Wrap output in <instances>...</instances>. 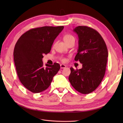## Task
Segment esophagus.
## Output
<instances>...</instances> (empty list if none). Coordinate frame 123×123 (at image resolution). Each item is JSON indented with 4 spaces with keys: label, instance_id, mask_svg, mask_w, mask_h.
<instances>
[{
    "label": "esophagus",
    "instance_id": "1",
    "mask_svg": "<svg viewBox=\"0 0 123 123\" xmlns=\"http://www.w3.org/2000/svg\"><path fill=\"white\" fill-rule=\"evenodd\" d=\"M66 66L64 64H60V68H61V69H64L65 68H66Z\"/></svg>",
    "mask_w": 123,
    "mask_h": 123
}]
</instances>
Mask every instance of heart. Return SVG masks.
Returning a JSON list of instances; mask_svg holds the SVG:
<instances>
[{"label": "heart", "mask_w": 123, "mask_h": 123, "mask_svg": "<svg viewBox=\"0 0 123 123\" xmlns=\"http://www.w3.org/2000/svg\"><path fill=\"white\" fill-rule=\"evenodd\" d=\"M72 39H74V37L72 35L69 34H67L64 35L63 36V40L66 43H67L68 42L71 40ZM61 59V61H62L63 62H66L67 61V59L65 58V57H61V59Z\"/></svg>", "instance_id": "heart-1"}]
</instances>
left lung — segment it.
Returning <instances> with one entry per match:
<instances>
[{
  "label": "left lung",
  "instance_id": "obj_1",
  "mask_svg": "<svg viewBox=\"0 0 123 123\" xmlns=\"http://www.w3.org/2000/svg\"><path fill=\"white\" fill-rule=\"evenodd\" d=\"M79 38L75 61L82 64L80 69L70 68L69 81L75 90L83 94L92 92L100 85L105 75L107 48L100 34L93 28L79 26L74 30Z\"/></svg>",
  "mask_w": 123,
  "mask_h": 123
}]
</instances>
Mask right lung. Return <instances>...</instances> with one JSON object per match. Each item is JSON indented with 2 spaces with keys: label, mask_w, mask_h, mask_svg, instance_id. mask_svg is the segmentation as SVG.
I'll return each mask as SVG.
<instances>
[{
  "label": "right lung",
  "mask_w": 123,
  "mask_h": 123,
  "mask_svg": "<svg viewBox=\"0 0 123 123\" xmlns=\"http://www.w3.org/2000/svg\"><path fill=\"white\" fill-rule=\"evenodd\" d=\"M64 26H43L30 30L16 43L14 59L18 77L23 85L33 93L46 90L60 69L59 63L43 67L44 54L51 51L54 41Z\"/></svg>",
  "instance_id": "obj_1"
}]
</instances>
